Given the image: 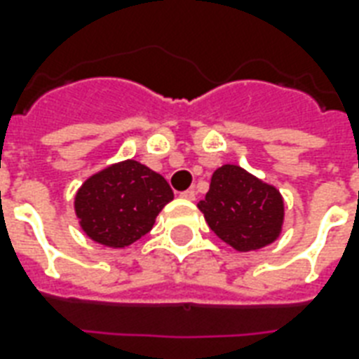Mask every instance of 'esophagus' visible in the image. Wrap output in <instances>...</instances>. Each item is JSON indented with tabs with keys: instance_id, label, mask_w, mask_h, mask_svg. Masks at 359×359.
<instances>
[{
	"instance_id": "esophagus-1",
	"label": "esophagus",
	"mask_w": 359,
	"mask_h": 359,
	"mask_svg": "<svg viewBox=\"0 0 359 359\" xmlns=\"http://www.w3.org/2000/svg\"><path fill=\"white\" fill-rule=\"evenodd\" d=\"M180 197H182V199H186V201H194V199H196V191L186 190V191H182V194H180Z\"/></svg>"
}]
</instances>
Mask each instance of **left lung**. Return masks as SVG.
Segmentation results:
<instances>
[{
  "label": "left lung",
  "instance_id": "1",
  "mask_svg": "<svg viewBox=\"0 0 359 359\" xmlns=\"http://www.w3.org/2000/svg\"><path fill=\"white\" fill-rule=\"evenodd\" d=\"M208 227L236 251H255L281 235L283 197L276 186L235 163L214 171L210 188L197 203Z\"/></svg>",
  "mask_w": 359,
  "mask_h": 359
}]
</instances>
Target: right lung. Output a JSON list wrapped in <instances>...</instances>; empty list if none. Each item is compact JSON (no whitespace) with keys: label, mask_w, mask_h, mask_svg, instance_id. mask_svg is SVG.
<instances>
[{"label":"right lung","mask_w":359,"mask_h":359,"mask_svg":"<svg viewBox=\"0 0 359 359\" xmlns=\"http://www.w3.org/2000/svg\"><path fill=\"white\" fill-rule=\"evenodd\" d=\"M173 190L162 175L135 160L91 175L74 197L80 227L97 244L126 248L147 235Z\"/></svg>","instance_id":"right-lung-1"}]
</instances>
